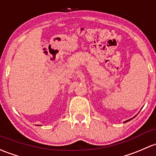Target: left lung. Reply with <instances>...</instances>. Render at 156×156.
I'll use <instances>...</instances> for the list:
<instances>
[{
    "label": "left lung",
    "mask_w": 156,
    "mask_h": 156,
    "mask_svg": "<svg viewBox=\"0 0 156 156\" xmlns=\"http://www.w3.org/2000/svg\"><path fill=\"white\" fill-rule=\"evenodd\" d=\"M133 117V118H134ZM133 118H132V119H128V120H126V121H125V122H129V121H130L131 120V119H133Z\"/></svg>",
    "instance_id": "8db88e82"
}]
</instances>
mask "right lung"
<instances>
[{"label":"right lung","instance_id":"obj_1","mask_svg":"<svg viewBox=\"0 0 156 156\" xmlns=\"http://www.w3.org/2000/svg\"><path fill=\"white\" fill-rule=\"evenodd\" d=\"M37 126H39V125H37Z\"/></svg>","mask_w":156,"mask_h":156}]
</instances>
